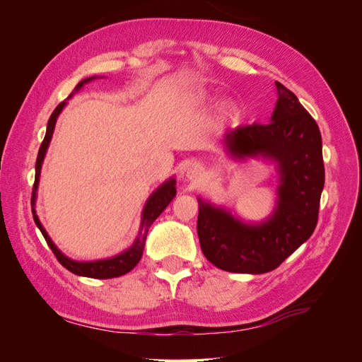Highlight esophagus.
Returning <instances> with one entry per match:
<instances>
[{"instance_id": "34e87169", "label": "esophagus", "mask_w": 362, "mask_h": 362, "mask_svg": "<svg viewBox=\"0 0 362 362\" xmlns=\"http://www.w3.org/2000/svg\"><path fill=\"white\" fill-rule=\"evenodd\" d=\"M204 175H205V168L199 163L190 164V166L187 168V178L190 181H199Z\"/></svg>"}]
</instances>
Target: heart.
<instances>
[{
	"label": "heart",
	"mask_w": 362,
	"mask_h": 362,
	"mask_svg": "<svg viewBox=\"0 0 362 362\" xmlns=\"http://www.w3.org/2000/svg\"><path fill=\"white\" fill-rule=\"evenodd\" d=\"M185 100H187V103H190V104L201 105V104H205L208 101V95L205 92H202V90H198V92L189 93L187 96H185Z\"/></svg>",
	"instance_id": "heart-1"
}]
</instances>
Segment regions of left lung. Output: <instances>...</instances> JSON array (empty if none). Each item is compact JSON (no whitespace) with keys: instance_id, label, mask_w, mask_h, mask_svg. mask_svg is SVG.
<instances>
[{"instance_id":"obj_1","label":"left lung","mask_w":362,"mask_h":362,"mask_svg":"<svg viewBox=\"0 0 362 362\" xmlns=\"http://www.w3.org/2000/svg\"><path fill=\"white\" fill-rule=\"evenodd\" d=\"M278 101L266 125L240 127L222 139L234 160L276 164V202L262 222H245L225 206L198 198V235L205 258L233 273L275 270L308 240L317 225L325 185L322 136L298 96L275 83Z\"/></svg>"}]
</instances>
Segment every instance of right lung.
<instances>
[{
	"mask_svg": "<svg viewBox=\"0 0 362 362\" xmlns=\"http://www.w3.org/2000/svg\"><path fill=\"white\" fill-rule=\"evenodd\" d=\"M96 78H101V76H89V78H84L83 81H80L76 84V87L74 89V92L69 95V98H72L74 93H76L78 90L83 89V86L90 83ZM68 98V100H69ZM66 105V101H63L57 105L56 110L52 112L48 125H47V134L45 139H43L39 154H37V160H36V177H35V185H33V193H31V211H33V218H35L36 226L40 229L42 235L45 237L48 246L51 247V250L54 252V255L57 257L59 262L66 267L69 272H72L74 275L78 276H86V278H95V279H110V278H117L122 276L125 273H128L129 270H133L137 262L141 258V254H144L145 249V242H146V235L151 225L154 223L156 218L166 210V206L170 204V201L175 198L177 194V180L175 178H169L168 181H164L160 187L152 192V194L148 198L144 211H141V221H140V226H139V234L134 240V243L131 245L128 249H125L120 254L112 257V258H105V259H95V261H75L69 257H66L63 252L54 245V242L51 240V237L48 235V233L45 231V228L40 223L39 217L36 214V198H37V187H39V178H40V170H42V163L45 160L47 151L49 146V141L52 139V133L54 128H56V122L57 117L62 113V110Z\"/></svg>",
	"mask_w": 362,
	"mask_h": 362,
	"instance_id": "1",
	"label": "right lung"
}]
</instances>
